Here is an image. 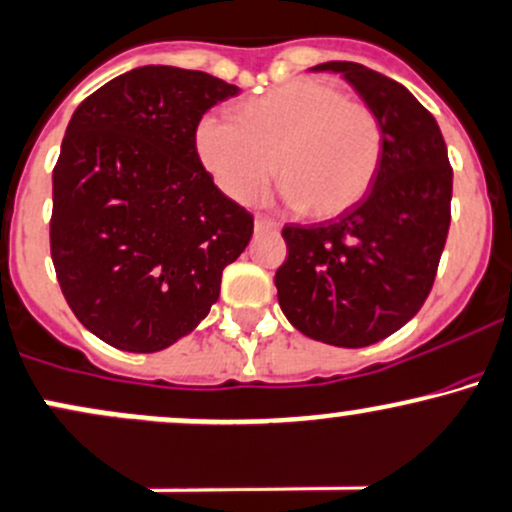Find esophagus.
<instances>
[{"mask_svg":"<svg viewBox=\"0 0 512 512\" xmlns=\"http://www.w3.org/2000/svg\"><path fill=\"white\" fill-rule=\"evenodd\" d=\"M279 223L272 221L267 216H255V233H269V230H277Z\"/></svg>","mask_w":512,"mask_h":512,"instance_id":"esophagus-1","label":"esophagus"}]
</instances>
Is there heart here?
<instances>
[{
	"label": "heart",
	"instance_id": "b5f03b06",
	"mask_svg": "<svg viewBox=\"0 0 512 512\" xmlns=\"http://www.w3.org/2000/svg\"><path fill=\"white\" fill-rule=\"evenodd\" d=\"M201 165L223 194L247 204L269 177L313 218L350 211L379 177L384 128L362 101L323 80H289L238 104L235 119L204 114L194 128Z\"/></svg>",
	"mask_w": 512,
	"mask_h": 512
}]
</instances>
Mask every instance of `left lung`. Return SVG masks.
Listing matches in <instances>:
<instances>
[{
  "mask_svg": "<svg viewBox=\"0 0 512 512\" xmlns=\"http://www.w3.org/2000/svg\"><path fill=\"white\" fill-rule=\"evenodd\" d=\"M384 128L372 192L335 221L284 226L286 260L274 274L296 330L335 347L389 338L428 299L447 243L452 167L435 116L381 72L333 60Z\"/></svg>",
  "mask_w": 512,
  "mask_h": 512,
  "instance_id": "obj_1",
  "label": "left lung"
}]
</instances>
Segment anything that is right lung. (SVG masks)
<instances>
[{
  "label": "right lung",
  "mask_w": 512,
  "mask_h": 512,
  "mask_svg": "<svg viewBox=\"0 0 512 512\" xmlns=\"http://www.w3.org/2000/svg\"><path fill=\"white\" fill-rule=\"evenodd\" d=\"M240 89L145 65L72 114L53 170L50 257L77 320L126 352H160L209 316L252 216L213 184L194 128Z\"/></svg>",
  "instance_id": "add662e5"
}]
</instances>
